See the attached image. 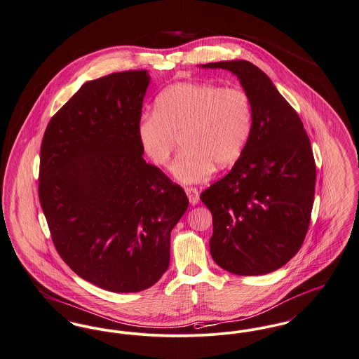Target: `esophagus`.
<instances>
[{
  "instance_id": "1",
  "label": "esophagus",
  "mask_w": 359,
  "mask_h": 359,
  "mask_svg": "<svg viewBox=\"0 0 359 359\" xmlns=\"http://www.w3.org/2000/svg\"><path fill=\"white\" fill-rule=\"evenodd\" d=\"M185 193H187V196H188L191 205L198 204V201H200V194H198V191H197L196 188H185Z\"/></svg>"
}]
</instances>
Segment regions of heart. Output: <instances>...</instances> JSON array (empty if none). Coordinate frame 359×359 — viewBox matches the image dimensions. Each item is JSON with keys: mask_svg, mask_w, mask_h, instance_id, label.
I'll list each match as a JSON object with an SVG mask.
<instances>
[{"mask_svg": "<svg viewBox=\"0 0 359 359\" xmlns=\"http://www.w3.org/2000/svg\"><path fill=\"white\" fill-rule=\"evenodd\" d=\"M253 130V106L239 87L212 83H175L155 100L154 114L139 122V140L158 168H168L181 140L184 151L172 165L182 184L211 178L215 165L238 161Z\"/></svg>", "mask_w": 359, "mask_h": 359, "instance_id": "heart-1", "label": "heart"}]
</instances>
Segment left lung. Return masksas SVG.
<instances>
[{
    "instance_id": "left-lung-1",
    "label": "left lung",
    "mask_w": 359,
    "mask_h": 359,
    "mask_svg": "<svg viewBox=\"0 0 359 359\" xmlns=\"http://www.w3.org/2000/svg\"><path fill=\"white\" fill-rule=\"evenodd\" d=\"M238 77L252 99L253 130L230 172L200 198L212 214L211 256L242 276L273 272L301 249L311 223L316 165L297 111L249 61L200 65Z\"/></svg>"
}]
</instances>
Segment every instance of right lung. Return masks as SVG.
Instances as JSON below:
<instances>
[{
    "instance_id": "right-lung-1",
    "label": "right lung",
    "mask_w": 359,
    "mask_h": 359,
    "mask_svg": "<svg viewBox=\"0 0 359 359\" xmlns=\"http://www.w3.org/2000/svg\"><path fill=\"white\" fill-rule=\"evenodd\" d=\"M147 71L84 83L53 116L42 145L39 201L53 243L81 279L137 292L168 271L170 233L189 200L139 140Z\"/></svg>"
}]
</instances>
